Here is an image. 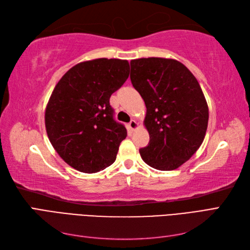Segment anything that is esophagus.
<instances>
[{
	"mask_svg": "<svg viewBox=\"0 0 250 250\" xmlns=\"http://www.w3.org/2000/svg\"><path fill=\"white\" fill-rule=\"evenodd\" d=\"M138 123L137 122H135V121L134 120H131L130 121V122L129 123H128V127H129V129L130 130H135V129H137V128H138Z\"/></svg>",
	"mask_w": 250,
	"mask_h": 250,
	"instance_id": "1",
	"label": "esophagus"
}]
</instances>
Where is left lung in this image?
Here are the masks:
<instances>
[{"label":"left lung","instance_id":"left-lung-1","mask_svg":"<svg viewBox=\"0 0 250 250\" xmlns=\"http://www.w3.org/2000/svg\"><path fill=\"white\" fill-rule=\"evenodd\" d=\"M130 80L145 101L148 146L140 154L150 167L177 169L206 137L208 108L197 79L174 59L149 57L130 62Z\"/></svg>","mask_w":250,"mask_h":250}]
</instances>
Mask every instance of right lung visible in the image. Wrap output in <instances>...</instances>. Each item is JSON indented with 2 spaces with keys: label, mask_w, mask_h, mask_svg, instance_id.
I'll return each instance as SVG.
<instances>
[{
  "label": "right lung",
  "mask_w": 250,
  "mask_h": 250,
  "mask_svg": "<svg viewBox=\"0 0 250 250\" xmlns=\"http://www.w3.org/2000/svg\"><path fill=\"white\" fill-rule=\"evenodd\" d=\"M128 76L127 60L99 58L76 64L58 81L44 123L52 146L74 169L96 173L116 161L127 131L109 98Z\"/></svg>",
  "instance_id": "1"
}]
</instances>
